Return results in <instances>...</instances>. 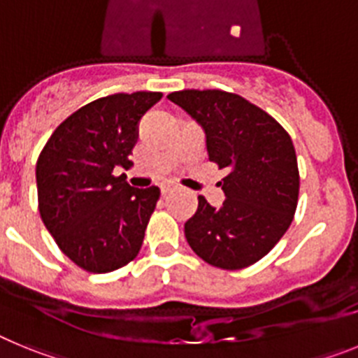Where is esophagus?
Wrapping results in <instances>:
<instances>
[{
    "label": "esophagus",
    "instance_id": "1",
    "mask_svg": "<svg viewBox=\"0 0 358 358\" xmlns=\"http://www.w3.org/2000/svg\"><path fill=\"white\" fill-rule=\"evenodd\" d=\"M172 192H176V188H173V186H163V188H161V195H163V197H166V195H170L172 194Z\"/></svg>",
    "mask_w": 358,
    "mask_h": 358
}]
</instances>
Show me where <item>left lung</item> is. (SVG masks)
Instances as JSON below:
<instances>
[{
    "instance_id": "obj_1",
    "label": "left lung",
    "mask_w": 358,
    "mask_h": 358,
    "mask_svg": "<svg viewBox=\"0 0 358 358\" xmlns=\"http://www.w3.org/2000/svg\"><path fill=\"white\" fill-rule=\"evenodd\" d=\"M166 98L201 125L208 159L227 170L218 182L227 197L222 206L199 197L185 224L189 248L213 267H249L280 242L296 213L299 172L292 140L273 116L238 94L186 90Z\"/></svg>"
}]
</instances>
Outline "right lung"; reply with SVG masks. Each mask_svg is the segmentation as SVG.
Segmentation results:
<instances>
[{"label": "right lung", "mask_w": 358, "mask_h": 358, "mask_svg": "<svg viewBox=\"0 0 358 358\" xmlns=\"http://www.w3.org/2000/svg\"><path fill=\"white\" fill-rule=\"evenodd\" d=\"M161 96L138 91L98 98L55 129L37 159L41 218L84 271L110 273L140 252L159 188H132L113 170L131 164L138 122Z\"/></svg>", "instance_id": "1"}]
</instances>
